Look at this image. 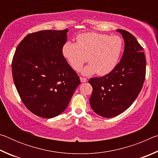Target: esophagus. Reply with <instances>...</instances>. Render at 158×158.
Listing matches in <instances>:
<instances>
[{"mask_svg":"<svg viewBox=\"0 0 158 158\" xmlns=\"http://www.w3.org/2000/svg\"><path fill=\"white\" fill-rule=\"evenodd\" d=\"M80 81H81V83H84L86 81L87 79L85 78H84V77H80Z\"/></svg>","mask_w":158,"mask_h":158,"instance_id":"34e87169","label":"esophagus"}]
</instances>
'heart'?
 I'll return each mask as SVG.
<instances>
[{
  "mask_svg": "<svg viewBox=\"0 0 158 158\" xmlns=\"http://www.w3.org/2000/svg\"><path fill=\"white\" fill-rule=\"evenodd\" d=\"M123 51V41L118 35L109 36L98 33H85L77 37V43L67 41L62 47V55L74 71L82 69L84 75L98 73L104 76L116 68Z\"/></svg>",
  "mask_w": 158,
  "mask_h": 158,
  "instance_id": "obj_1",
  "label": "heart"
}]
</instances>
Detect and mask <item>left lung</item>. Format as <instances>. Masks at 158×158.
<instances>
[{
  "mask_svg": "<svg viewBox=\"0 0 158 158\" xmlns=\"http://www.w3.org/2000/svg\"><path fill=\"white\" fill-rule=\"evenodd\" d=\"M124 40L121 59L111 73L90 79L93 92L90 105L100 116L111 118L126 110L142 89L146 75L143 49L137 39L127 31L117 29Z\"/></svg>",
  "mask_w": 158,
  "mask_h": 158,
  "instance_id": "left-lung-1",
  "label": "left lung"
}]
</instances>
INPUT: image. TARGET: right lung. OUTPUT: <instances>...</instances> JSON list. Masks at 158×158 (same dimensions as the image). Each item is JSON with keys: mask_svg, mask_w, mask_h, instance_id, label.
<instances>
[{"mask_svg": "<svg viewBox=\"0 0 158 158\" xmlns=\"http://www.w3.org/2000/svg\"><path fill=\"white\" fill-rule=\"evenodd\" d=\"M68 29L28 34L17 47L12 63L16 89L29 111L52 118L68 107L79 77L62 55Z\"/></svg>", "mask_w": 158, "mask_h": 158, "instance_id": "right-lung-1", "label": "right lung"}]
</instances>
